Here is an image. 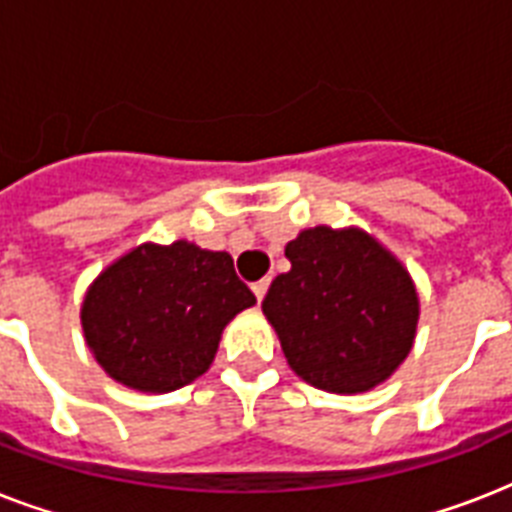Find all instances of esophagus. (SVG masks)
I'll list each match as a JSON object with an SVG mask.
<instances>
[{"mask_svg": "<svg viewBox=\"0 0 512 512\" xmlns=\"http://www.w3.org/2000/svg\"><path fill=\"white\" fill-rule=\"evenodd\" d=\"M268 284H271V279H260V281H255V284H252V292H255L257 303H260V300L265 297V292H268Z\"/></svg>", "mask_w": 512, "mask_h": 512, "instance_id": "obj_1", "label": "esophagus"}]
</instances>
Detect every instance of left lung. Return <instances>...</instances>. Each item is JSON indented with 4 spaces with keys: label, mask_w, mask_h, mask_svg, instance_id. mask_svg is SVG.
I'll return each mask as SVG.
<instances>
[{
    "label": "left lung",
    "mask_w": 512,
    "mask_h": 512,
    "mask_svg": "<svg viewBox=\"0 0 512 512\" xmlns=\"http://www.w3.org/2000/svg\"><path fill=\"white\" fill-rule=\"evenodd\" d=\"M284 255L292 268L271 281L263 313L292 372L340 396L388 380L409 356L420 321L404 263L356 225L305 228Z\"/></svg>",
    "instance_id": "8db88e82"
}]
</instances>
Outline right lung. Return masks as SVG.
Segmentation results:
<instances>
[{"mask_svg": "<svg viewBox=\"0 0 512 512\" xmlns=\"http://www.w3.org/2000/svg\"><path fill=\"white\" fill-rule=\"evenodd\" d=\"M255 303L228 252L146 241L98 273L79 319L111 380L170 393L207 372L228 321Z\"/></svg>", "mask_w": 512, "mask_h": 512, "instance_id": "1", "label": "right lung"}]
</instances>
